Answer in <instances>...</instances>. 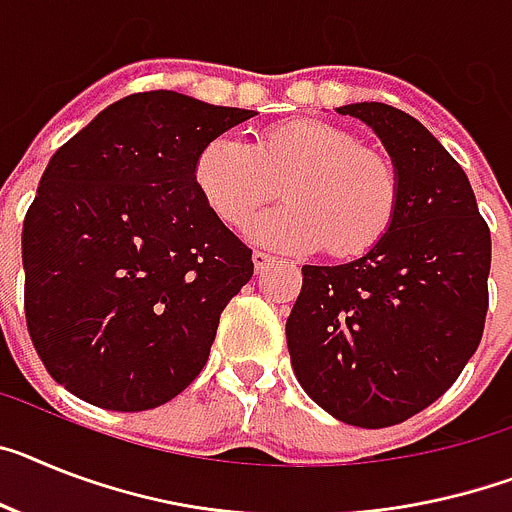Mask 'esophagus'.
Returning <instances> with one entry per match:
<instances>
[{
  "mask_svg": "<svg viewBox=\"0 0 512 512\" xmlns=\"http://www.w3.org/2000/svg\"><path fill=\"white\" fill-rule=\"evenodd\" d=\"M252 263H255V270L257 273H263L268 265L276 263V257L268 255V252H263V249H255V255H252Z\"/></svg>",
  "mask_w": 512,
  "mask_h": 512,
  "instance_id": "obj_1",
  "label": "esophagus"
}]
</instances>
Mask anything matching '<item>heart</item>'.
<instances>
[{
    "mask_svg": "<svg viewBox=\"0 0 512 512\" xmlns=\"http://www.w3.org/2000/svg\"><path fill=\"white\" fill-rule=\"evenodd\" d=\"M195 187L231 229H247L283 182V208L249 229L286 252L325 244L333 257H359L388 236L401 203L398 171L354 132L320 119H289L247 145L236 135L210 140L195 161Z\"/></svg>",
    "mask_w": 512,
    "mask_h": 512,
    "instance_id": "obj_1",
    "label": "heart"
}]
</instances>
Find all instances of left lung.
<instances>
[{"mask_svg": "<svg viewBox=\"0 0 512 512\" xmlns=\"http://www.w3.org/2000/svg\"><path fill=\"white\" fill-rule=\"evenodd\" d=\"M338 114L377 132L401 203L364 257L304 265L286 341L317 406L354 427H393L435 403L482 341L492 239L468 176L422 122L377 101Z\"/></svg>", "mask_w": 512, "mask_h": 512, "instance_id": "left-lung-1", "label": "left lung"}]
</instances>
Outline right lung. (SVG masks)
I'll use <instances>...</instances> for the list:
<instances>
[{"instance_id":"obj_1","label":"right lung","mask_w":512,"mask_h":512,"mask_svg":"<svg viewBox=\"0 0 512 512\" xmlns=\"http://www.w3.org/2000/svg\"><path fill=\"white\" fill-rule=\"evenodd\" d=\"M255 111L174 90L103 109L51 156L23 223L25 322L49 375L109 411H148L208 362L252 249L195 187L200 150Z\"/></svg>"}]
</instances>
